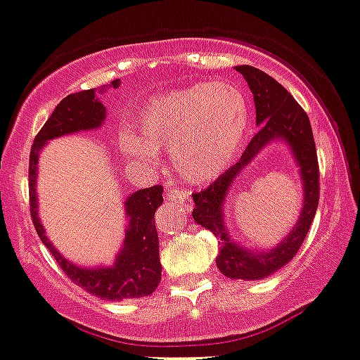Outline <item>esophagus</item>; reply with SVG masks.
Masks as SVG:
<instances>
[{
    "instance_id": "obj_1",
    "label": "esophagus",
    "mask_w": 360,
    "mask_h": 360,
    "mask_svg": "<svg viewBox=\"0 0 360 360\" xmlns=\"http://www.w3.org/2000/svg\"><path fill=\"white\" fill-rule=\"evenodd\" d=\"M167 198L174 203H181V205H184L186 209H191V197L186 190H183V188H177V186L169 188V191H167Z\"/></svg>"
}]
</instances>
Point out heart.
<instances>
[{"label":"heart","instance_id":"b5f03b06","mask_svg":"<svg viewBox=\"0 0 360 360\" xmlns=\"http://www.w3.org/2000/svg\"><path fill=\"white\" fill-rule=\"evenodd\" d=\"M249 127V103L231 83H197L151 97L137 115V130H122L118 148L127 158L153 163L170 146L176 172L203 183L230 167Z\"/></svg>","mask_w":360,"mask_h":360}]
</instances>
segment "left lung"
I'll return each instance as SVG.
<instances>
[{
    "mask_svg": "<svg viewBox=\"0 0 360 360\" xmlns=\"http://www.w3.org/2000/svg\"><path fill=\"white\" fill-rule=\"evenodd\" d=\"M235 69L244 76L252 92L254 104H256V125L259 127V130L250 139L235 165H231L223 176L217 177L200 193L193 195L195 209L191 216L195 223L212 231L219 238L221 245L216 264L221 274L226 275L228 278L261 281L281 270L296 256L310 230L319 205L317 150H315L314 134L307 112L277 79L252 66H237ZM275 140H284L292 148L293 156L300 167L304 183V207L292 233L274 250L261 253L242 248L231 240L224 221L222 205L238 174L264 146Z\"/></svg>",
    "mask_w": 360,
    "mask_h": 360,
    "instance_id": "1",
    "label": "left lung"
}]
</instances>
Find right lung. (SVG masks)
Masks as SVG:
<instances>
[{"mask_svg":"<svg viewBox=\"0 0 360 360\" xmlns=\"http://www.w3.org/2000/svg\"><path fill=\"white\" fill-rule=\"evenodd\" d=\"M112 89H118L120 79H112ZM97 90H82L69 94L53 110L50 118L34 137L29 157V202L31 217L36 233L41 238L46 249L52 252L53 259L59 263L64 274L76 285L97 297L108 301H122L130 297L150 296L158 288L162 278V264L158 254V233L155 228V212L163 202V188L157 186L137 190L125 200V214L129 226L125 240L116 254L112 266L82 268L68 261L53 248L45 235L41 221L38 219V195H36V177H38L39 151L49 141L82 130L99 129L106 120V108L97 97Z\"/></svg>","mask_w":360,"mask_h":360,"instance_id":"1","label":"right lung"}]
</instances>
